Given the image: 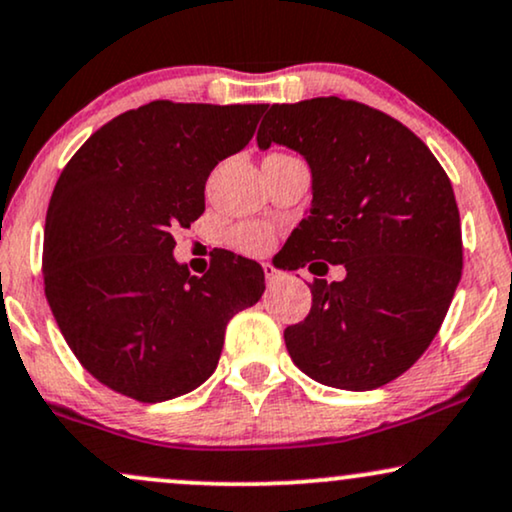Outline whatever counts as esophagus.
I'll list each match as a JSON object with an SVG mask.
<instances>
[{
    "mask_svg": "<svg viewBox=\"0 0 512 512\" xmlns=\"http://www.w3.org/2000/svg\"><path fill=\"white\" fill-rule=\"evenodd\" d=\"M264 279H267V286H274V283L281 281V272L272 264H264Z\"/></svg>",
    "mask_w": 512,
    "mask_h": 512,
    "instance_id": "obj_1",
    "label": "esophagus"
}]
</instances>
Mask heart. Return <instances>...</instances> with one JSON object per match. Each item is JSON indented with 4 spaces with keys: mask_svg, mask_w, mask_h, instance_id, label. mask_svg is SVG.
I'll return each mask as SVG.
<instances>
[{
    "mask_svg": "<svg viewBox=\"0 0 512 512\" xmlns=\"http://www.w3.org/2000/svg\"><path fill=\"white\" fill-rule=\"evenodd\" d=\"M229 240L233 248L243 252V255H264V252L272 248L274 233L264 224H243L231 231Z\"/></svg>",
    "mask_w": 512,
    "mask_h": 512,
    "instance_id": "heart-1",
    "label": "heart"
}]
</instances>
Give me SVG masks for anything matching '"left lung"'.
Listing matches in <instances>:
<instances>
[{
    "mask_svg": "<svg viewBox=\"0 0 512 512\" xmlns=\"http://www.w3.org/2000/svg\"><path fill=\"white\" fill-rule=\"evenodd\" d=\"M264 109L257 147H288L312 174L286 267H346L343 281L312 283L310 315L283 331L288 353L319 384L379 389L429 348L460 283L451 181L410 128L367 104L315 97Z\"/></svg>",
    "mask_w": 512,
    "mask_h": 512,
    "instance_id": "8db88e82",
    "label": "left lung"
}]
</instances>
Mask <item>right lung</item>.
<instances>
[{"mask_svg":"<svg viewBox=\"0 0 512 512\" xmlns=\"http://www.w3.org/2000/svg\"><path fill=\"white\" fill-rule=\"evenodd\" d=\"M267 104L157 100L92 133L47 209V303L97 381L140 403L197 389L229 319L264 293V269L224 250L205 276L174 257V231L205 212L207 176L255 135Z\"/></svg>","mask_w":512,"mask_h":512,"instance_id":"obj_1","label":"right lung"}]
</instances>
